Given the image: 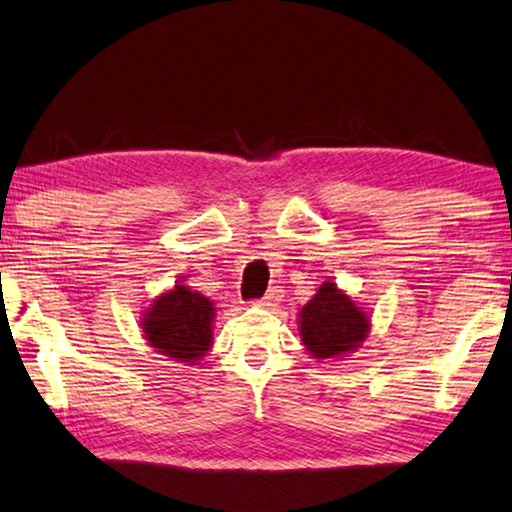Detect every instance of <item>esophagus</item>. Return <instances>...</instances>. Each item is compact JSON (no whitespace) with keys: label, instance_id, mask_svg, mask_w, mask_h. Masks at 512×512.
I'll return each instance as SVG.
<instances>
[{"label":"esophagus","instance_id":"1","mask_svg":"<svg viewBox=\"0 0 512 512\" xmlns=\"http://www.w3.org/2000/svg\"><path fill=\"white\" fill-rule=\"evenodd\" d=\"M280 297H282L280 288H277V286L268 288V293L262 297V300H259V306H275L277 302H280Z\"/></svg>","mask_w":512,"mask_h":512}]
</instances>
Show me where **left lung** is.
<instances>
[{"mask_svg": "<svg viewBox=\"0 0 512 512\" xmlns=\"http://www.w3.org/2000/svg\"><path fill=\"white\" fill-rule=\"evenodd\" d=\"M369 318L336 284L324 282L300 313V336L313 358L327 360L360 347Z\"/></svg>", "mask_w": 512, "mask_h": 512, "instance_id": "8db88e82", "label": "left lung"}]
</instances>
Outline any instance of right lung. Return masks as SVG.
Listing matches in <instances>:
<instances>
[{"label": "right lung", "instance_id": "obj_1", "mask_svg": "<svg viewBox=\"0 0 512 512\" xmlns=\"http://www.w3.org/2000/svg\"><path fill=\"white\" fill-rule=\"evenodd\" d=\"M212 302L188 286H176L152 304L143 320L147 342L163 356L199 360L212 345Z\"/></svg>", "mask_w": 512, "mask_h": 512}]
</instances>
